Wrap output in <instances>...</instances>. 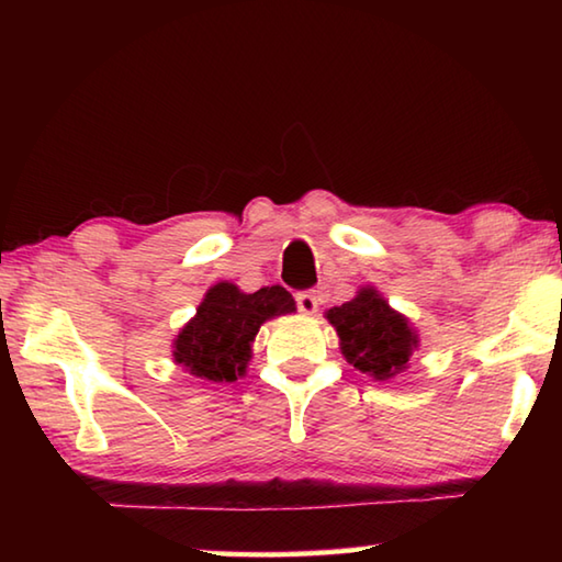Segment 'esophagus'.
<instances>
[{"mask_svg":"<svg viewBox=\"0 0 562 562\" xmlns=\"http://www.w3.org/2000/svg\"><path fill=\"white\" fill-rule=\"evenodd\" d=\"M297 307H300L302 315H317V310H319L317 292H315V290L300 292V294H297Z\"/></svg>","mask_w":562,"mask_h":562,"instance_id":"1","label":"esophagus"}]
</instances>
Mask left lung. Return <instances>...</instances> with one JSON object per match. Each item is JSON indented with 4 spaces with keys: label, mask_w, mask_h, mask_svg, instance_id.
Instances as JSON below:
<instances>
[{
    "label": "left lung",
    "mask_w": 562,
    "mask_h": 562,
    "mask_svg": "<svg viewBox=\"0 0 562 562\" xmlns=\"http://www.w3.org/2000/svg\"><path fill=\"white\" fill-rule=\"evenodd\" d=\"M325 317L337 329L345 359L374 382H389L406 372L408 359L418 349L416 327L372 284L359 288L349 302L327 310Z\"/></svg>",
    "instance_id": "8db88e82"
}]
</instances>
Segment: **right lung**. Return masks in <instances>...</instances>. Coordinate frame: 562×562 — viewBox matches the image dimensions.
I'll return each mask as SVG.
<instances>
[{"label": "right lung", "instance_id": "add662e5", "mask_svg": "<svg viewBox=\"0 0 562 562\" xmlns=\"http://www.w3.org/2000/svg\"><path fill=\"white\" fill-rule=\"evenodd\" d=\"M292 312L297 304L280 284L247 294L233 282H215L176 335L173 361L205 382H237L247 374L260 327Z\"/></svg>", "mask_w": 562, "mask_h": 562}]
</instances>
